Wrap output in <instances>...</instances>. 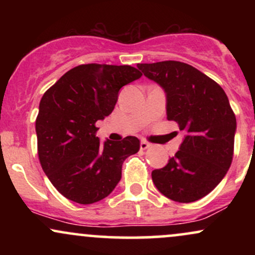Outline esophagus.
Here are the masks:
<instances>
[{"label": "esophagus", "mask_w": 255, "mask_h": 255, "mask_svg": "<svg viewBox=\"0 0 255 255\" xmlns=\"http://www.w3.org/2000/svg\"><path fill=\"white\" fill-rule=\"evenodd\" d=\"M150 144H148L147 141H144V140H142L141 142H140V148H141V150H147L148 147H150Z\"/></svg>", "instance_id": "esophagus-1"}]
</instances>
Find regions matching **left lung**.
I'll use <instances>...</instances> for the list:
<instances>
[{
	"instance_id": "8db88e82",
	"label": "left lung",
	"mask_w": 255,
	"mask_h": 255,
	"mask_svg": "<svg viewBox=\"0 0 255 255\" xmlns=\"http://www.w3.org/2000/svg\"><path fill=\"white\" fill-rule=\"evenodd\" d=\"M146 78L166 95V119L186 133L180 150L152 181L166 198L193 203L216 188L230 168L234 156L236 118L219 85L178 61L137 63Z\"/></svg>"
}]
</instances>
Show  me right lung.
<instances>
[{
  "mask_svg": "<svg viewBox=\"0 0 255 255\" xmlns=\"http://www.w3.org/2000/svg\"><path fill=\"white\" fill-rule=\"evenodd\" d=\"M141 75L131 66L80 64L43 95L36 120L38 157L63 197L83 205L97 203L121 180L122 164L139 151V139L102 144L96 122L113 113L120 89Z\"/></svg>",
  "mask_w": 255,
  "mask_h": 255,
  "instance_id": "1",
  "label": "right lung"
}]
</instances>
